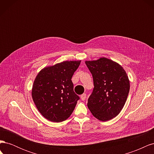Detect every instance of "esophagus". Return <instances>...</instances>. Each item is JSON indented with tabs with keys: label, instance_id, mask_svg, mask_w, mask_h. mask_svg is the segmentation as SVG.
Segmentation results:
<instances>
[{
	"label": "esophagus",
	"instance_id": "1",
	"mask_svg": "<svg viewBox=\"0 0 154 154\" xmlns=\"http://www.w3.org/2000/svg\"><path fill=\"white\" fill-rule=\"evenodd\" d=\"M80 97H81V99H82V101L85 100V99H86V94H85V93H84V94H83L82 95H81Z\"/></svg>",
	"mask_w": 154,
	"mask_h": 154
}]
</instances>
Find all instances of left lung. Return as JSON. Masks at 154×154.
<instances>
[{
    "label": "left lung",
    "instance_id": "obj_1",
    "mask_svg": "<svg viewBox=\"0 0 154 154\" xmlns=\"http://www.w3.org/2000/svg\"><path fill=\"white\" fill-rule=\"evenodd\" d=\"M93 77L94 89L88 99L92 114L102 122L117 116L127 101L130 81L120 65L106 58L85 61Z\"/></svg>",
    "mask_w": 154,
    "mask_h": 154
}]
</instances>
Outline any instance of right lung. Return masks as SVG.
<instances>
[{
    "label": "right lung",
    "mask_w": 154,
    "mask_h": 154,
    "mask_svg": "<svg viewBox=\"0 0 154 154\" xmlns=\"http://www.w3.org/2000/svg\"><path fill=\"white\" fill-rule=\"evenodd\" d=\"M81 60L65 61L44 67L37 74L32 88V97L37 109L53 122L66 120L80 99L71 81Z\"/></svg>",
    "instance_id": "right-lung-1"
}]
</instances>
